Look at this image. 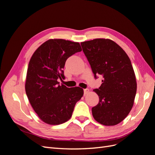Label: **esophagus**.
Segmentation results:
<instances>
[{"mask_svg": "<svg viewBox=\"0 0 155 155\" xmlns=\"http://www.w3.org/2000/svg\"><path fill=\"white\" fill-rule=\"evenodd\" d=\"M88 92H89V89L88 88L84 89V94L86 95V94H87Z\"/></svg>", "mask_w": 155, "mask_h": 155, "instance_id": "1", "label": "esophagus"}]
</instances>
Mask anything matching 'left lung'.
Here are the masks:
<instances>
[{
	"label": "left lung",
	"mask_w": 155,
	"mask_h": 155,
	"mask_svg": "<svg viewBox=\"0 0 155 155\" xmlns=\"http://www.w3.org/2000/svg\"><path fill=\"white\" fill-rule=\"evenodd\" d=\"M83 51L96 79L104 80L94 89L99 96L98 104L92 108L94 118L100 124L115 125L122 121L134 104L137 84L130 60L115 42L95 39L81 43Z\"/></svg>",
	"instance_id": "1"
}]
</instances>
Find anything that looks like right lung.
Segmentation results:
<instances>
[{"mask_svg": "<svg viewBox=\"0 0 155 155\" xmlns=\"http://www.w3.org/2000/svg\"><path fill=\"white\" fill-rule=\"evenodd\" d=\"M82 50L79 43L61 39H49L32 55L27 70L25 91L32 107L45 123L59 125L71 118L75 105L83 96L79 87L59 85L64 79L67 59Z\"/></svg>", "mask_w": 155, "mask_h": 155, "instance_id": "1", "label": "right lung"}]
</instances>
